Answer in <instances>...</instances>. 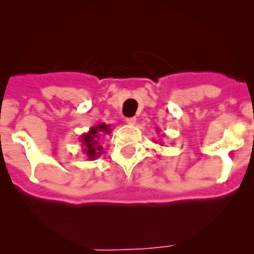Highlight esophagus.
<instances>
[{
  "mask_svg": "<svg viewBox=\"0 0 254 254\" xmlns=\"http://www.w3.org/2000/svg\"><path fill=\"white\" fill-rule=\"evenodd\" d=\"M127 124H130V125H134L135 123H136V118H135V117L127 118Z\"/></svg>",
  "mask_w": 254,
  "mask_h": 254,
  "instance_id": "esophagus-1",
  "label": "esophagus"
}]
</instances>
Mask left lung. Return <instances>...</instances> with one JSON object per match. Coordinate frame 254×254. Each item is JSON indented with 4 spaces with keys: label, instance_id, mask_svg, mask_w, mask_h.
I'll use <instances>...</instances> for the list:
<instances>
[{
    "label": "left lung",
    "instance_id": "obj_1",
    "mask_svg": "<svg viewBox=\"0 0 254 254\" xmlns=\"http://www.w3.org/2000/svg\"><path fill=\"white\" fill-rule=\"evenodd\" d=\"M157 131H158V130H157Z\"/></svg>",
    "mask_w": 254,
    "mask_h": 254
}]
</instances>
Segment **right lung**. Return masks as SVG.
Listing matches in <instances>:
<instances>
[{
	"instance_id": "obj_1",
	"label": "right lung",
	"mask_w": 254,
	"mask_h": 254,
	"mask_svg": "<svg viewBox=\"0 0 254 254\" xmlns=\"http://www.w3.org/2000/svg\"><path fill=\"white\" fill-rule=\"evenodd\" d=\"M112 132L111 125L106 123L91 127L88 132H84L79 137V142L83 146V153H86L89 161L98 158L103 153V147L101 146V139L104 135H109Z\"/></svg>"
}]
</instances>
